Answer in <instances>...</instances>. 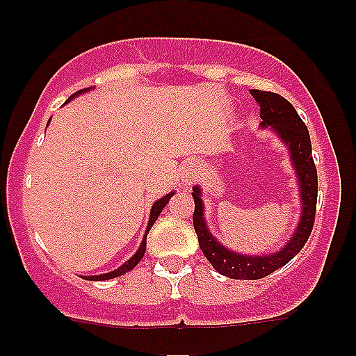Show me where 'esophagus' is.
I'll list each match as a JSON object with an SVG mask.
<instances>
[{
    "label": "esophagus",
    "mask_w": 356,
    "mask_h": 356,
    "mask_svg": "<svg viewBox=\"0 0 356 356\" xmlns=\"http://www.w3.org/2000/svg\"><path fill=\"white\" fill-rule=\"evenodd\" d=\"M191 175H192V170H187V172H186V181H189Z\"/></svg>",
    "instance_id": "34e87169"
}]
</instances>
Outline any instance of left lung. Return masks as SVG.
<instances>
[{"label":"left lung","instance_id":"1","mask_svg":"<svg viewBox=\"0 0 356 356\" xmlns=\"http://www.w3.org/2000/svg\"><path fill=\"white\" fill-rule=\"evenodd\" d=\"M251 95L261 107V125L271 127L280 136L281 140L288 145L291 154L293 167L296 170V177L300 181L301 194V219L298 224L296 232L289 243L284 244L281 251L275 254L264 256H246L238 254L231 249L224 248L216 241L211 231L206 227L204 220V206L201 201V189L194 187L192 197H194V222L195 234H197L199 246L202 254L214 266L220 275L231 277V280H261V277L271 275L276 269L283 268L286 263L295 257L303 249L313 231L314 214H316V199H318V174L316 165L312 155V140H309L308 127L298 115V112L284 97L273 92H261L251 90Z\"/></svg>","mask_w":356,"mask_h":356}]
</instances>
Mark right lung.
<instances>
[{
	"label": "right lung",
	"mask_w": 356,
	"mask_h": 356,
	"mask_svg": "<svg viewBox=\"0 0 356 356\" xmlns=\"http://www.w3.org/2000/svg\"><path fill=\"white\" fill-rule=\"evenodd\" d=\"M81 92H85V90H80L79 93H81ZM79 93H75V95H79ZM70 100H72V97H70V99H68L67 102H70ZM172 194H174V192H170V194L164 195V197H162V199H159V201L155 202L154 206H152V211H150V218H149V224H147V231H145V236H144V239H142V243H140V248H138V251L136 252V254H134L132 257H130V259L127 261V263L122 264L120 268L115 269V271H112V273H107V275L88 276V280H90V281H105V280H112V277H117V276H122V275H125L127 271H130V269H134V268L137 266L138 263H140V259H142V257H144V254H145V246H147V234H149L150 227H152L155 220H157L159 214H161L162 209H164V207H165V204L170 201V197H172Z\"/></svg>",
	"instance_id": "obj_1"
}]
</instances>
